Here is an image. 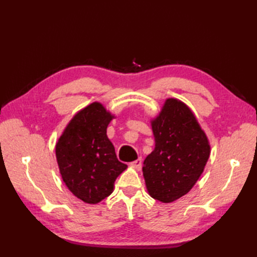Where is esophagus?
I'll list each match as a JSON object with an SVG mask.
<instances>
[{"instance_id": "esophagus-1", "label": "esophagus", "mask_w": 257, "mask_h": 257, "mask_svg": "<svg viewBox=\"0 0 257 257\" xmlns=\"http://www.w3.org/2000/svg\"><path fill=\"white\" fill-rule=\"evenodd\" d=\"M130 166L134 167L135 169H137V170H140L141 169V166H143V160H141V158H139V159L133 161L132 163H130Z\"/></svg>"}]
</instances>
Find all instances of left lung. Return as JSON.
Returning <instances> with one entry per match:
<instances>
[{"mask_svg":"<svg viewBox=\"0 0 257 257\" xmlns=\"http://www.w3.org/2000/svg\"><path fill=\"white\" fill-rule=\"evenodd\" d=\"M156 147L144 161L146 187L152 198L170 203L193 188L210 157V144L191 109L169 98L151 120Z\"/></svg>","mask_w":257,"mask_h":257,"instance_id":"left-lung-1","label":"left lung"}]
</instances>
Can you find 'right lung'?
<instances>
[{"mask_svg": "<svg viewBox=\"0 0 257 257\" xmlns=\"http://www.w3.org/2000/svg\"><path fill=\"white\" fill-rule=\"evenodd\" d=\"M112 118L100 102H92L75 114L56 144L63 181L85 203L96 204L110 195L117 177L127 169L107 137Z\"/></svg>", "mask_w": 257, "mask_h": 257, "instance_id": "obj_1", "label": "right lung"}]
</instances>
